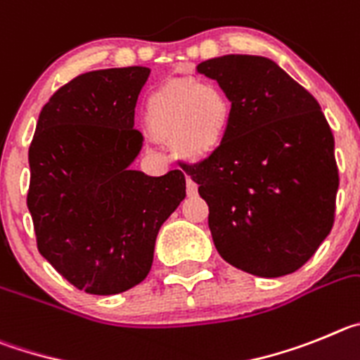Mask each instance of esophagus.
I'll return each mask as SVG.
<instances>
[{
	"label": "esophagus",
	"instance_id": "esophagus-1",
	"mask_svg": "<svg viewBox=\"0 0 360 360\" xmlns=\"http://www.w3.org/2000/svg\"><path fill=\"white\" fill-rule=\"evenodd\" d=\"M197 192H199V186L193 183L192 179H186V193L188 197H195Z\"/></svg>",
	"mask_w": 360,
	"mask_h": 360
}]
</instances>
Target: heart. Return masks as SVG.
I'll return each instance as SVG.
<instances>
[{
  "label": "heart",
  "mask_w": 360,
  "mask_h": 360,
  "mask_svg": "<svg viewBox=\"0 0 360 360\" xmlns=\"http://www.w3.org/2000/svg\"><path fill=\"white\" fill-rule=\"evenodd\" d=\"M148 134L172 143L181 158L199 161L222 145L231 124V102L213 82L172 80L152 93L145 105Z\"/></svg>",
  "instance_id": "b5f03b06"
}]
</instances>
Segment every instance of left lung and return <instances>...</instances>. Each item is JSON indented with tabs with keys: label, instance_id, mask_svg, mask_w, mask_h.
I'll list each match as a JSON object with an SVG mask.
<instances>
[{
	"label": "left lung",
	"instance_id": "obj_1",
	"mask_svg": "<svg viewBox=\"0 0 360 360\" xmlns=\"http://www.w3.org/2000/svg\"><path fill=\"white\" fill-rule=\"evenodd\" d=\"M231 102L224 141L181 165L208 202L217 251L260 278L290 274L333 226L339 170L333 134L317 100L274 60L224 55L197 66Z\"/></svg>",
	"mask_w": 360,
	"mask_h": 360
}]
</instances>
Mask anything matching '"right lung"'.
<instances>
[{
	"label": "right lung",
	"mask_w": 360,
	"mask_h": 360,
	"mask_svg": "<svg viewBox=\"0 0 360 360\" xmlns=\"http://www.w3.org/2000/svg\"><path fill=\"white\" fill-rule=\"evenodd\" d=\"M150 70H96L53 93L28 150L27 204L39 252L79 290L125 292L147 278L156 236L186 197L181 170L131 165L143 136L134 108Z\"/></svg>",
	"instance_id": "1"
}]
</instances>
